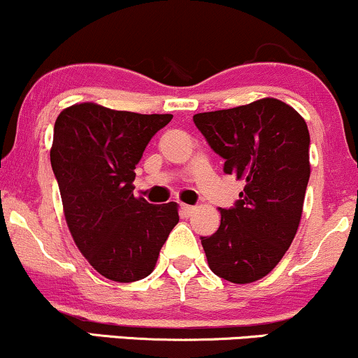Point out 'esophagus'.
<instances>
[{"label":"esophagus","mask_w":358,"mask_h":358,"mask_svg":"<svg viewBox=\"0 0 358 358\" xmlns=\"http://www.w3.org/2000/svg\"><path fill=\"white\" fill-rule=\"evenodd\" d=\"M196 207H193V205H187V203H182V212L185 217H190L193 212H195Z\"/></svg>","instance_id":"1"}]
</instances>
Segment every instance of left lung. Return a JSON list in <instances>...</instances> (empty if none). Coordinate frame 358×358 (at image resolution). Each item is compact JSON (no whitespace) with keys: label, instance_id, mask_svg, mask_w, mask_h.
I'll return each mask as SVG.
<instances>
[{"label":"left lung","instance_id":"8db88e82","mask_svg":"<svg viewBox=\"0 0 358 358\" xmlns=\"http://www.w3.org/2000/svg\"><path fill=\"white\" fill-rule=\"evenodd\" d=\"M193 122L225 159L224 171L245 183L220 227L202 237L208 268L248 285L268 276L296 236L310 180V133L286 102L264 97L232 109L200 113Z\"/></svg>","mask_w":358,"mask_h":358}]
</instances>
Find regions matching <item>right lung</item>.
Returning <instances> with one entry per match:
<instances>
[{"label": "right lung", "mask_w": 358, "mask_h": 358, "mask_svg": "<svg viewBox=\"0 0 358 358\" xmlns=\"http://www.w3.org/2000/svg\"><path fill=\"white\" fill-rule=\"evenodd\" d=\"M171 114L114 110L96 102L64 109L53 127L52 170L73 242L97 273L133 282L153 273L178 205L134 196V170Z\"/></svg>", "instance_id": "add662e5"}]
</instances>
